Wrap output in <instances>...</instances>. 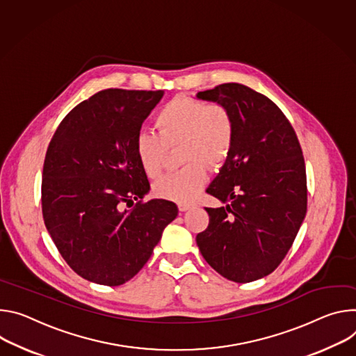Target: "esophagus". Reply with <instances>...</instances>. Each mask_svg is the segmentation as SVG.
<instances>
[{"label":"esophagus","instance_id":"34e87169","mask_svg":"<svg viewBox=\"0 0 356 356\" xmlns=\"http://www.w3.org/2000/svg\"><path fill=\"white\" fill-rule=\"evenodd\" d=\"M192 207H193L192 204H185V202H181V204H178V209H179L181 212H185V211L191 209Z\"/></svg>","mask_w":356,"mask_h":356}]
</instances>
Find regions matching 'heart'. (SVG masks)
Instances as JSON below:
<instances>
[{"label":"heart","instance_id":"b5f03b06","mask_svg":"<svg viewBox=\"0 0 356 356\" xmlns=\"http://www.w3.org/2000/svg\"><path fill=\"white\" fill-rule=\"evenodd\" d=\"M158 136L140 131L136 136V155L143 172L156 178L164 170L168 148L179 147L182 163L177 172L168 174L154 185L156 196L175 202H189L201 192L211 167L222 165L232 151L234 124L229 110L220 104L177 96L155 115Z\"/></svg>","mask_w":356,"mask_h":356}]
</instances>
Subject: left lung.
<instances>
[{
	"label": "left lung",
	"mask_w": 356,
	"mask_h": 356,
	"mask_svg": "<svg viewBox=\"0 0 356 356\" xmlns=\"http://www.w3.org/2000/svg\"><path fill=\"white\" fill-rule=\"evenodd\" d=\"M196 97L226 107L233 118L232 151L207 192L226 204L205 208L208 227L196 234L204 259L234 283L277 268L307 212L301 145L283 111L241 83H223Z\"/></svg>",
	"instance_id": "left-lung-1"
}]
</instances>
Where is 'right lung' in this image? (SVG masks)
Returning <instances> with one entry per match:
<instances>
[{"label":"right lung","instance_id":"add662e5","mask_svg":"<svg viewBox=\"0 0 356 356\" xmlns=\"http://www.w3.org/2000/svg\"><path fill=\"white\" fill-rule=\"evenodd\" d=\"M163 90L106 89L72 108L47 149L42 172L45 226L69 267L103 286H122L144 267L178 208L139 201L149 191L136 136Z\"/></svg>","mask_w":356,"mask_h":356}]
</instances>
